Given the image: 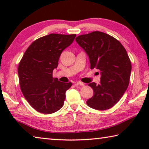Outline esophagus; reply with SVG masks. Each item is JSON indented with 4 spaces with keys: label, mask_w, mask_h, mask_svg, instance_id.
Segmentation results:
<instances>
[{
    "label": "esophagus",
    "mask_w": 149,
    "mask_h": 149,
    "mask_svg": "<svg viewBox=\"0 0 149 149\" xmlns=\"http://www.w3.org/2000/svg\"><path fill=\"white\" fill-rule=\"evenodd\" d=\"M77 85H81V86H84L85 84L83 82H81V81H78V82L76 83Z\"/></svg>",
    "instance_id": "obj_1"
}]
</instances>
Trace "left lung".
<instances>
[{
  "instance_id": "8db88e82",
  "label": "left lung",
  "mask_w": 149,
  "mask_h": 149,
  "mask_svg": "<svg viewBox=\"0 0 149 149\" xmlns=\"http://www.w3.org/2000/svg\"><path fill=\"white\" fill-rule=\"evenodd\" d=\"M75 40L88 55L91 69L96 68L101 74L98 85L88 84L93 95L87 104L99 111L111 109L129 85L132 64L125 49L115 38L100 31L79 35Z\"/></svg>"
}]
</instances>
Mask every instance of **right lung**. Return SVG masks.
I'll use <instances>...</instances> for the list:
<instances>
[{
  "mask_svg": "<svg viewBox=\"0 0 149 149\" xmlns=\"http://www.w3.org/2000/svg\"><path fill=\"white\" fill-rule=\"evenodd\" d=\"M76 34H50L32 42L18 66L20 89L31 107L40 113L52 114L64 105L66 91L72 83L53 78L62 51Z\"/></svg>",
  "mask_w": 149,
  "mask_h": 149,
  "instance_id": "right-lung-1",
  "label": "right lung"
}]
</instances>
